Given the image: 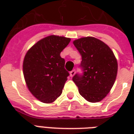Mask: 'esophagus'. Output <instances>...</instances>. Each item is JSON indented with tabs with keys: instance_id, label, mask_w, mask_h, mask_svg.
Returning <instances> with one entry per match:
<instances>
[{
	"instance_id": "esophagus-1",
	"label": "esophagus",
	"mask_w": 134,
	"mask_h": 134,
	"mask_svg": "<svg viewBox=\"0 0 134 134\" xmlns=\"http://www.w3.org/2000/svg\"><path fill=\"white\" fill-rule=\"evenodd\" d=\"M75 72H76L75 69H73L72 71H70V76H71V77H72V76H73L75 74Z\"/></svg>"
}]
</instances>
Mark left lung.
Instances as JSON below:
<instances>
[{
    "label": "left lung",
    "instance_id": "8db88e82",
    "mask_svg": "<svg viewBox=\"0 0 134 134\" xmlns=\"http://www.w3.org/2000/svg\"><path fill=\"white\" fill-rule=\"evenodd\" d=\"M82 57L80 65L83 73L72 78L80 94L90 102L102 101L115 83L118 62L108 45L92 37L74 41Z\"/></svg>",
    "mask_w": 134,
    "mask_h": 134
}]
</instances>
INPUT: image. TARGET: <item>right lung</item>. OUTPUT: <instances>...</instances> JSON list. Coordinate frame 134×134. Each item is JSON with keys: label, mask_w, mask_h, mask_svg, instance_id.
I'll list each match as a JSON object with an SVG mask.
<instances>
[{"label": "right lung", "mask_w": 134, "mask_h": 134, "mask_svg": "<svg viewBox=\"0 0 134 134\" xmlns=\"http://www.w3.org/2000/svg\"><path fill=\"white\" fill-rule=\"evenodd\" d=\"M70 39L51 35L41 40L28 51L23 71L28 90L43 103H52L62 94L69 72L65 69L61 51Z\"/></svg>", "instance_id": "1"}]
</instances>
